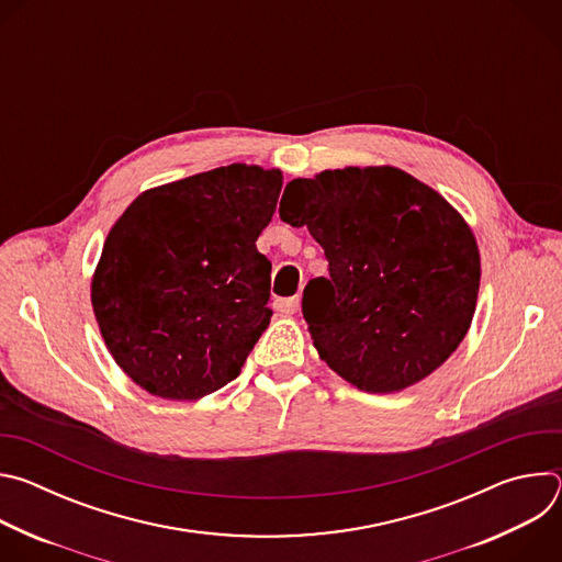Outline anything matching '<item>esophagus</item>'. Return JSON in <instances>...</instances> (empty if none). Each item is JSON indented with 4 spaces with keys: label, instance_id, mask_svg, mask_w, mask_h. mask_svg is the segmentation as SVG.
<instances>
[{
    "label": "esophagus",
    "instance_id": "esophagus-1",
    "mask_svg": "<svg viewBox=\"0 0 562 562\" xmlns=\"http://www.w3.org/2000/svg\"><path fill=\"white\" fill-rule=\"evenodd\" d=\"M273 306H276V311H280V313H284V315H291V313L297 311L300 297H278V300L273 302Z\"/></svg>",
    "mask_w": 562,
    "mask_h": 562
}]
</instances>
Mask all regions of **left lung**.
Instances as JSON below:
<instances>
[{"label": "left lung", "instance_id": "obj_1", "mask_svg": "<svg viewBox=\"0 0 562 562\" xmlns=\"http://www.w3.org/2000/svg\"><path fill=\"white\" fill-rule=\"evenodd\" d=\"M280 217L306 226L329 278L304 286L313 347L369 393L403 391L462 342L475 311L480 254L462 215L393 167L291 180Z\"/></svg>", "mask_w": 562, "mask_h": 562}]
</instances>
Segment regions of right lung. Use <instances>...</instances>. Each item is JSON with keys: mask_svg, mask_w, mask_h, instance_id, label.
Returning <instances> with one entry per match:
<instances>
[{"mask_svg": "<svg viewBox=\"0 0 562 562\" xmlns=\"http://www.w3.org/2000/svg\"><path fill=\"white\" fill-rule=\"evenodd\" d=\"M280 189L278 169L220 167L142 193L113 224L91 302L111 356L144 391L198 400L239 375L273 315L256 239Z\"/></svg>", "mask_w": 562, "mask_h": 562, "instance_id": "add662e5", "label": "right lung"}]
</instances>
